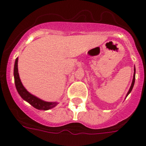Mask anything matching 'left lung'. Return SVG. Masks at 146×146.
Instances as JSON below:
<instances>
[{"mask_svg": "<svg viewBox=\"0 0 146 146\" xmlns=\"http://www.w3.org/2000/svg\"><path fill=\"white\" fill-rule=\"evenodd\" d=\"M135 72H134L133 80H132V82H131V87H130V88H129V92L127 93V95H126V96H128L129 94H130V92L131 91V90H132V88H133L134 84H135Z\"/></svg>", "mask_w": 146, "mask_h": 146, "instance_id": "obj_1", "label": "left lung"}]
</instances>
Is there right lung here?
<instances>
[{"mask_svg":"<svg viewBox=\"0 0 146 146\" xmlns=\"http://www.w3.org/2000/svg\"><path fill=\"white\" fill-rule=\"evenodd\" d=\"M17 62L18 58L16 59L15 64V69H14V76H15V86L17 90L18 93L20 95L22 98L26 102H28L29 104H31L33 108H36L38 110H47L51 109L57 105L56 102H47L43 100H41L38 98L36 97L35 96L30 94L26 89L24 88V86L22 84L21 80L20 79V76L18 73L17 68Z\"/></svg>","mask_w":146,"mask_h":146,"instance_id":"obj_1","label":"right lung"}]
</instances>
